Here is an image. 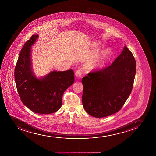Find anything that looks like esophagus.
Masks as SVG:
<instances>
[{
    "label": "esophagus",
    "instance_id": "34e87169",
    "mask_svg": "<svg viewBox=\"0 0 156 156\" xmlns=\"http://www.w3.org/2000/svg\"><path fill=\"white\" fill-rule=\"evenodd\" d=\"M81 74H82V70L81 69H79L77 70L75 73V76L77 78H81Z\"/></svg>",
    "mask_w": 156,
    "mask_h": 156
}]
</instances>
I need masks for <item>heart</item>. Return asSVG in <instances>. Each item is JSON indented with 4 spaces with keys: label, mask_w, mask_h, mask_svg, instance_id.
I'll use <instances>...</instances> for the list:
<instances>
[{
    "label": "heart",
    "mask_w": 156,
    "mask_h": 156,
    "mask_svg": "<svg viewBox=\"0 0 156 156\" xmlns=\"http://www.w3.org/2000/svg\"><path fill=\"white\" fill-rule=\"evenodd\" d=\"M98 45V43H97V45ZM110 54V50L109 49H106L104 51H102V52L100 55V57L99 58L98 60L93 66V68H98L103 66L105 64L106 61H107L109 57Z\"/></svg>",
    "instance_id": "b5f03b06"
}]
</instances>
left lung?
<instances>
[{
	"instance_id": "left-lung-1",
	"label": "left lung",
	"mask_w": 156,
	"mask_h": 156,
	"mask_svg": "<svg viewBox=\"0 0 156 156\" xmlns=\"http://www.w3.org/2000/svg\"><path fill=\"white\" fill-rule=\"evenodd\" d=\"M136 66L132 53L124 46L110 66L83 77L82 103L85 110L98 118L119 111L131 94Z\"/></svg>"
}]
</instances>
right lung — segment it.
I'll use <instances>...</instances> for the list:
<instances>
[{
  "mask_svg": "<svg viewBox=\"0 0 156 156\" xmlns=\"http://www.w3.org/2000/svg\"><path fill=\"white\" fill-rule=\"evenodd\" d=\"M39 35H33L22 47L14 71L16 88L22 102L35 113L50 114L61 108L63 94L74 82V72L52 71L37 77L32 69V46Z\"/></svg>",
  "mask_w": 156,
  "mask_h": 156,
  "instance_id": "right-lung-1",
  "label": "right lung"
}]
</instances>
